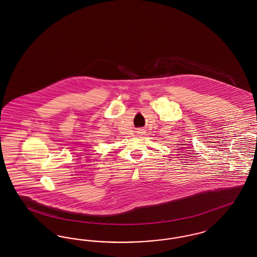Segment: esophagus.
<instances>
[{
    "instance_id": "1",
    "label": "esophagus",
    "mask_w": 257,
    "mask_h": 257,
    "mask_svg": "<svg viewBox=\"0 0 257 257\" xmlns=\"http://www.w3.org/2000/svg\"><path fill=\"white\" fill-rule=\"evenodd\" d=\"M139 133H145L143 130H141V132H139Z\"/></svg>"
}]
</instances>
